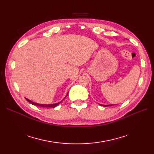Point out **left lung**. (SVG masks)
<instances>
[{
    "label": "left lung",
    "mask_w": 154,
    "mask_h": 154,
    "mask_svg": "<svg viewBox=\"0 0 154 154\" xmlns=\"http://www.w3.org/2000/svg\"><path fill=\"white\" fill-rule=\"evenodd\" d=\"M100 105H101V106H112L113 105H101V104H100Z\"/></svg>",
    "instance_id": "1"
}]
</instances>
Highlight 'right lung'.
Instances as JSON below:
<instances>
[{
  "label": "right lung",
  "instance_id": "obj_1",
  "mask_svg": "<svg viewBox=\"0 0 154 154\" xmlns=\"http://www.w3.org/2000/svg\"><path fill=\"white\" fill-rule=\"evenodd\" d=\"M68 95V93H67V96ZM26 100L28 101V102H29L30 103H31V104H32V105H36V106H42V107H55V106H57L58 104H60V103H61V102L63 100H62L61 102H59V103H54V104H49V105H45V104H39V103H34V102H32V101H31V100H28V99H27V98H26Z\"/></svg>",
  "mask_w": 154,
  "mask_h": 154
}]
</instances>
